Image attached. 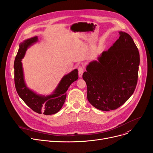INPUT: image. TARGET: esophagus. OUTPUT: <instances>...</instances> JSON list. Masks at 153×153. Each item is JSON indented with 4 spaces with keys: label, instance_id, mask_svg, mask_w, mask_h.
Here are the masks:
<instances>
[{
    "label": "esophagus",
    "instance_id": "1",
    "mask_svg": "<svg viewBox=\"0 0 153 153\" xmlns=\"http://www.w3.org/2000/svg\"><path fill=\"white\" fill-rule=\"evenodd\" d=\"M84 68L83 66H79L78 68V73H79V76L80 77H82V74L84 73Z\"/></svg>",
    "mask_w": 153,
    "mask_h": 153
}]
</instances>
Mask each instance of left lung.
<instances>
[{"label": "left lung", "mask_w": 153, "mask_h": 153, "mask_svg": "<svg viewBox=\"0 0 153 153\" xmlns=\"http://www.w3.org/2000/svg\"><path fill=\"white\" fill-rule=\"evenodd\" d=\"M120 37L97 61L89 62L82 78L87 87V100L102 111L122 106L137 84L140 53L131 36L119 31Z\"/></svg>", "instance_id": "left-lung-1"}]
</instances>
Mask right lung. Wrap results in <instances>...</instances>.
<instances>
[{
    "instance_id": "right-lung-1",
    "label": "right lung",
    "mask_w": 153,
    "mask_h": 153,
    "mask_svg": "<svg viewBox=\"0 0 153 153\" xmlns=\"http://www.w3.org/2000/svg\"><path fill=\"white\" fill-rule=\"evenodd\" d=\"M38 37L34 36L24 40L19 45V49L14 61V81L16 90L19 97L27 105L38 114L53 115L62 108L66 98V93L71 84L78 79L77 69L64 76L54 92L48 95L36 94L27 86L24 79L22 59L25 56L28 48L38 42Z\"/></svg>"
}]
</instances>
